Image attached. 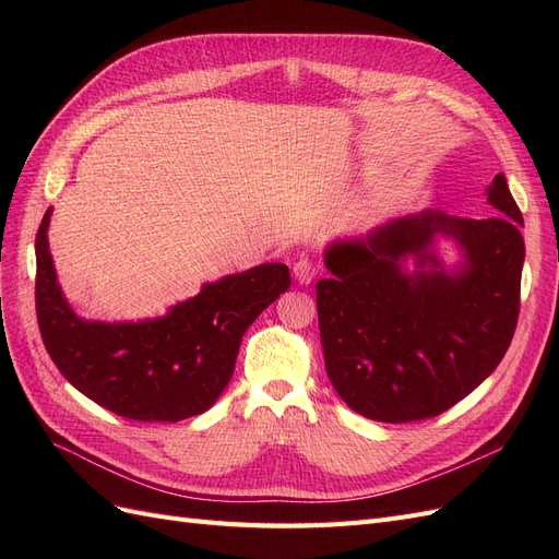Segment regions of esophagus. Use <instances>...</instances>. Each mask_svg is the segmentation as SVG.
<instances>
[{
  "label": "esophagus",
  "instance_id": "1",
  "mask_svg": "<svg viewBox=\"0 0 559 559\" xmlns=\"http://www.w3.org/2000/svg\"><path fill=\"white\" fill-rule=\"evenodd\" d=\"M317 273H319L317 263L312 259H308V257H302V259H298L294 263V277L298 280V284H310Z\"/></svg>",
  "mask_w": 559,
  "mask_h": 559
}]
</instances>
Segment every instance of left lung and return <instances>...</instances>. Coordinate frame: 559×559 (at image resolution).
I'll return each mask as SVG.
<instances>
[{
  "instance_id": "obj_1",
  "label": "left lung",
  "mask_w": 559,
  "mask_h": 559,
  "mask_svg": "<svg viewBox=\"0 0 559 559\" xmlns=\"http://www.w3.org/2000/svg\"><path fill=\"white\" fill-rule=\"evenodd\" d=\"M487 202L501 214L427 210L326 249L331 277L317 282L319 335L329 380L354 413L392 425L436 417L503 359L520 314L522 212L503 175ZM436 234L465 253L454 274L430 249ZM405 255L416 257L413 276L400 265Z\"/></svg>"
}]
</instances>
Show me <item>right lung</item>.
Here are the masks:
<instances>
[{"label": "right lung", "mask_w": 559, "mask_h": 559, "mask_svg": "<svg viewBox=\"0 0 559 559\" xmlns=\"http://www.w3.org/2000/svg\"><path fill=\"white\" fill-rule=\"evenodd\" d=\"M46 210L37 230V321L60 373L103 408L134 421H179L212 408L233 378L245 331L289 292L284 263H263L205 284L158 319H81L64 300L48 251Z\"/></svg>", "instance_id": "1"}]
</instances>
